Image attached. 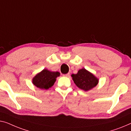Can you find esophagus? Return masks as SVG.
<instances>
[{
  "label": "esophagus",
  "mask_w": 131,
  "mask_h": 131,
  "mask_svg": "<svg viewBox=\"0 0 131 131\" xmlns=\"http://www.w3.org/2000/svg\"><path fill=\"white\" fill-rule=\"evenodd\" d=\"M63 76H64V77L69 78V77H70V73H67V74H65V75H64Z\"/></svg>",
  "instance_id": "1"
}]
</instances>
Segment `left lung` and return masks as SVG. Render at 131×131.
I'll return each mask as SVG.
<instances>
[{
  "mask_svg": "<svg viewBox=\"0 0 131 131\" xmlns=\"http://www.w3.org/2000/svg\"><path fill=\"white\" fill-rule=\"evenodd\" d=\"M71 77L75 85L84 91H89L95 88L99 82V79L85 68L79 69L77 74Z\"/></svg>",
  "mask_w": 131,
  "mask_h": 131,
  "instance_id": "8db88e82",
  "label": "left lung"
}]
</instances>
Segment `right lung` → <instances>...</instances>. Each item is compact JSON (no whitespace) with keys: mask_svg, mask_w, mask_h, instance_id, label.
<instances>
[{"mask_svg":"<svg viewBox=\"0 0 131 131\" xmlns=\"http://www.w3.org/2000/svg\"><path fill=\"white\" fill-rule=\"evenodd\" d=\"M59 76V72H52L44 69L33 78L32 83L38 88L43 90L48 89L54 85L56 78Z\"/></svg>","mask_w":131,"mask_h":131,"instance_id":"obj_1","label":"right lung"}]
</instances>
